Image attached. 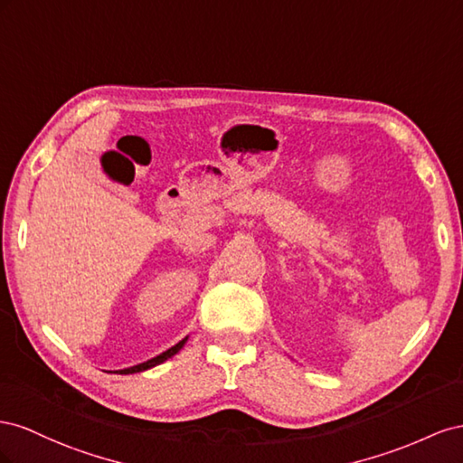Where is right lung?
Masks as SVG:
<instances>
[{
	"instance_id": "obj_1",
	"label": "right lung",
	"mask_w": 463,
	"mask_h": 463,
	"mask_svg": "<svg viewBox=\"0 0 463 463\" xmlns=\"http://www.w3.org/2000/svg\"><path fill=\"white\" fill-rule=\"evenodd\" d=\"M186 339L188 337H184L182 341H178L175 347H170L168 351H165V353H161L158 356H155V359H151V361H147V363H141V364H136V366H131V368H124V371H118L120 374H134V373H143V371H147V368H153V366H156V364H161V363H165L166 359H170V356L173 354H176L182 347H184V343H186Z\"/></svg>"
}]
</instances>
